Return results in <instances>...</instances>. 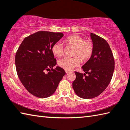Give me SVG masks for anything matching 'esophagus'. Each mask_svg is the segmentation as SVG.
<instances>
[{"instance_id":"obj_1","label":"esophagus","mask_w":130,"mask_h":130,"mask_svg":"<svg viewBox=\"0 0 130 130\" xmlns=\"http://www.w3.org/2000/svg\"><path fill=\"white\" fill-rule=\"evenodd\" d=\"M65 72H66V73H68L69 72V70H65Z\"/></svg>"}]
</instances>
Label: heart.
Returning a JSON list of instances; mask_svg holds the SVG:
<instances>
[{
  "label": "heart",
  "instance_id": "b5f03b06",
  "mask_svg": "<svg viewBox=\"0 0 130 130\" xmlns=\"http://www.w3.org/2000/svg\"><path fill=\"white\" fill-rule=\"evenodd\" d=\"M63 43L67 46H74L73 57H65L58 60V65L65 70H70L78 65L81 62H86L93 55L94 51L93 42L90 40H84L78 35H72L63 40ZM52 52L56 57L60 58L63 55L64 47L62 44L56 42L52 47Z\"/></svg>",
  "mask_w": 130,
  "mask_h": 130
}]
</instances>
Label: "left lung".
Here are the masks:
<instances>
[{
    "label": "left lung",
    "mask_w": 130,
    "mask_h": 130,
    "mask_svg": "<svg viewBox=\"0 0 130 130\" xmlns=\"http://www.w3.org/2000/svg\"><path fill=\"white\" fill-rule=\"evenodd\" d=\"M90 36L94 44L93 53L82 67L88 75L74 72L76 78L72 84L75 94L84 99L95 98L107 88L115 68L114 56L108 42L95 34L91 33Z\"/></svg>",
    "instance_id": "8db88e82"
}]
</instances>
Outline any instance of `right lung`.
Returning a JSON list of instances; mask_svg holds the SVG:
<instances>
[{"instance_id":"1","label":"right lung","mask_w":130,"mask_h":130,"mask_svg":"<svg viewBox=\"0 0 130 130\" xmlns=\"http://www.w3.org/2000/svg\"><path fill=\"white\" fill-rule=\"evenodd\" d=\"M62 33L37 32L23 40L16 51V72L28 92L39 98H47L55 93L65 72L57 67L52 47L63 37ZM50 70L48 73L44 71Z\"/></svg>"}]
</instances>
